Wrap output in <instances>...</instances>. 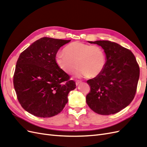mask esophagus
Listing matches in <instances>:
<instances>
[{"instance_id":"obj_1","label":"esophagus","mask_w":147,"mask_h":147,"mask_svg":"<svg viewBox=\"0 0 147 147\" xmlns=\"http://www.w3.org/2000/svg\"><path fill=\"white\" fill-rule=\"evenodd\" d=\"M81 82H80V81L77 80V81H76V85H77V86H78L80 83H81Z\"/></svg>"}]
</instances>
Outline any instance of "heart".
<instances>
[{
	"label": "heart",
	"mask_w": 147,
	"mask_h": 147,
	"mask_svg": "<svg viewBox=\"0 0 147 147\" xmlns=\"http://www.w3.org/2000/svg\"><path fill=\"white\" fill-rule=\"evenodd\" d=\"M64 52L57 53L55 61L66 74H72L78 65L80 68L76 73L77 77L94 78L99 76L105 67V53L99 46L75 42L67 46Z\"/></svg>",
	"instance_id": "heart-1"
}]
</instances>
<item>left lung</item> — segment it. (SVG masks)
<instances>
[{
  "label": "left lung",
  "instance_id": "left-lung-1",
  "mask_svg": "<svg viewBox=\"0 0 147 147\" xmlns=\"http://www.w3.org/2000/svg\"><path fill=\"white\" fill-rule=\"evenodd\" d=\"M100 46L107 62L99 76L88 80L90 92L86 103L94 112L109 115L119 112L134 99L140 69L134 54L128 49L109 40L90 42Z\"/></svg>",
  "mask_w": 147,
  "mask_h": 147
}]
</instances>
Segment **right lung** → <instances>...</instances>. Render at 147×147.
Here are the masks:
<instances>
[{
  "label": "right lung",
  "instance_id": "1",
  "mask_svg": "<svg viewBox=\"0 0 147 147\" xmlns=\"http://www.w3.org/2000/svg\"><path fill=\"white\" fill-rule=\"evenodd\" d=\"M70 40L43 37L21 53L13 75V85L21 107L34 116L48 118L59 113L76 88L70 76L57 65L59 49Z\"/></svg>",
  "mask_w": 147,
  "mask_h": 147
}]
</instances>
